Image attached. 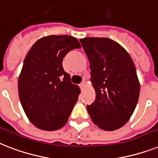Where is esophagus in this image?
<instances>
[{"label":"esophagus","instance_id":"obj_1","mask_svg":"<svg viewBox=\"0 0 158 158\" xmlns=\"http://www.w3.org/2000/svg\"><path fill=\"white\" fill-rule=\"evenodd\" d=\"M79 87H80V88H81V89H83V88H85V82L84 81L82 82V83L79 84Z\"/></svg>","mask_w":158,"mask_h":158}]
</instances>
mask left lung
I'll list each match as a JSON object with an SVG mask.
<instances>
[{"label":"left lung","instance_id":"1","mask_svg":"<svg viewBox=\"0 0 158 158\" xmlns=\"http://www.w3.org/2000/svg\"><path fill=\"white\" fill-rule=\"evenodd\" d=\"M90 62L96 100L87 106L92 122L105 131L125 125L134 112L139 83L132 59L119 44L109 38L80 40Z\"/></svg>","mask_w":158,"mask_h":158}]
</instances>
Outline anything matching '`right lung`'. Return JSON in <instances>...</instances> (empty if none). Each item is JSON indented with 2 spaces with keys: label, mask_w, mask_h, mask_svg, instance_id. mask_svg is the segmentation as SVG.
Here are the masks:
<instances>
[{
  "label": "right lung",
  "mask_w": 158,
  "mask_h": 158,
  "mask_svg": "<svg viewBox=\"0 0 158 158\" xmlns=\"http://www.w3.org/2000/svg\"><path fill=\"white\" fill-rule=\"evenodd\" d=\"M81 48L70 35L38 40L26 56L19 78V94L26 115L36 127L55 131L66 123L80 93L62 67L64 57Z\"/></svg>",
  "instance_id": "right-lung-1"
}]
</instances>
